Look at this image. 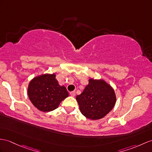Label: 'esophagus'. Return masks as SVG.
Segmentation results:
<instances>
[{"label": "esophagus", "mask_w": 152, "mask_h": 152, "mask_svg": "<svg viewBox=\"0 0 152 152\" xmlns=\"http://www.w3.org/2000/svg\"><path fill=\"white\" fill-rule=\"evenodd\" d=\"M69 94H70V95L72 96V97H75V91H72V92H70Z\"/></svg>", "instance_id": "1"}]
</instances>
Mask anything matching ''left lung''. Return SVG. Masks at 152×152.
I'll use <instances>...</instances> for the list:
<instances>
[{
	"mask_svg": "<svg viewBox=\"0 0 152 152\" xmlns=\"http://www.w3.org/2000/svg\"><path fill=\"white\" fill-rule=\"evenodd\" d=\"M114 89L104 80L90 78L83 93L76 100L81 113L91 120L102 119L115 104Z\"/></svg>",
	"mask_w": 152,
	"mask_h": 152,
	"instance_id": "1",
	"label": "left lung"
}]
</instances>
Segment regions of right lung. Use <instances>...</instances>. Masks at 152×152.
<instances>
[{"mask_svg": "<svg viewBox=\"0 0 152 152\" xmlns=\"http://www.w3.org/2000/svg\"><path fill=\"white\" fill-rule=\"evenodd\" d=\"M55 73H45L31 80L28 87V95L35 108L43 112L57 108L60 103L69 96L64 86H61Z\"/></svg>", "mask_w": 152, "mask_h": 152, "instance_id": "1", "label": "right lung"}]
</instances>
